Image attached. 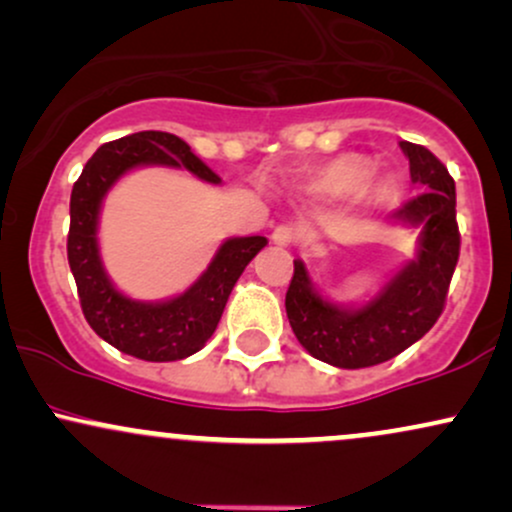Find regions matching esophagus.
<instances>
[{
  "label": "esophagus",
  "mask_w": 512,
  "mask_h": 512,
  "mask_svg": "<svg viewBox=\"0 0 512 512\" xmlns=\"http://www.w3.org/2000/svg\"><path fill=\"white\" fill-rule=\"evenodd\" d=\"M293 240H296V231H293L289 223H281V226H276L272 231V243L274 245H281V248H286V245H291Z\"/></svg>",
  "instance_id": "1"
}]
</instances>
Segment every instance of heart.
<instances>
[{
	"instance_id": "b5f03b06",
	"label": "heart",
	"mask_w": 512,
	"mask_h": 512,
	"mask_svg": "<svg viewBox=\"0 0 512 512\" xmlns=\"http://www.w3.org/2000/svg\"><path fill=\"white\" fill-rule=\"evenodd\" d=\"M373 178V163L366 156H339L303 182V195L310 202H342L354 197Z\"/></svg>"
}]
</instances>
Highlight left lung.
Listing matches in <instances>:
<instances>
[{
  "mask_svg": "<svg viewBox=\"0 0 512 512\" xmlns=\"http://www.w3.org/2000/svg\"><path fill=\"white\" fill-rule=\"evenodd\" d=\"M409 158L416 190L390 216L421 228L416 257L363 305H339L320 296L301 260H293L286 291V315L296 339L315 356L337 368H368L390 361L419 342L443 313L448 286L460 257L455 216V180L426 146L399 142Z\"/></svg>",
  "mask_w": 512,
  "mask_h": 512,
  "instance_id": "left-lung-1",
  "label": "left lung"
}]
</instances>
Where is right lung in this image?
Wrapping results in <instances>:
<instances>
[{"instance_id": "right-lung-1", "label": "right lung", "mask_w": 512, "mask_h": 512, "mask_svg": "<svg viewBox=\"0 0 512 512\" xmlns=\"http://www.w3.org/2000/svg\"><path fill=\"white\" fill-rule=\"evenodd\" d=\"M185 168L199 180L221 178L199 161L180 137L168 132H137L103 144L81 170L69 199L67 257L86 322L98 337L122 354L142 361H180L197 354L219 325L233 286L252 257L267 245L264 236L228 238L202 276L168 301H134L115 289L98 248V216L103 199L122 175L134 168Z\"/></svg>"}]
</instances>
